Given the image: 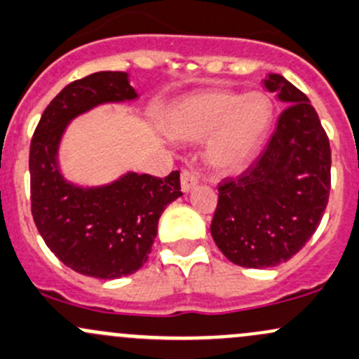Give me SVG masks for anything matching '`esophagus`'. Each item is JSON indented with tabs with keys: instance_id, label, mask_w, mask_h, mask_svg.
Here are the masks:
<instances>
[{
	"instance_id": "obj_1",
	"label": "esophagus",
	"mask_w": 359,
	"mask_h": 359,
	"mask_svg": "<svg viewBox=\"0 0 359 359\" xmlns=\"http://www.w3.org/2000/svg\"><path fill=\"white\" fill-rule=\"evenodd\" d=\"M199 184V177L196 175V172L192 170H182L180 172V187L184 192H189L192 187H196Z\"/></svg>"
}]
</instances>
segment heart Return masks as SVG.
Wrapping results in <instances>:
<instances>
[{
  "mask_svg": "<svg viewBox=\"0 0 359 359\" xmlns=\"http://www.w3.org/2000/svg\"><path fill=\"white\" fill-rule=\"evenodd\" d=\"M271 120L273 104L266 94L208 90L184 100L170 118V129L189 141L211 137L206 149L210 163L239 170L262 148Z\"/></svg>",
  "mask_w": 359,
  "mask_h": 359,
  "instance_id": "obj_1",
  "label": "heart"
}]
</instances>
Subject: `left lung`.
<instances>
[{
    "label": "left lung",
    "instance_id": "8db88e82",
    "mask_svg": "<svg viewBox=\"0 0 359 359\" xmlns=\"http://www.w3.org/2000/svg\"><path fill=\"white\" fill-rule=\"evenodd\" d=\"M266 89L287 103L262 156L218 186L211 236L232 263L270 269L299 252L322 222L330 194V142L308 96L282 75Z\"/></svg>",
    "mask_w": 359,
    "mask_h": 359
}]
</instances>
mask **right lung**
Masks as SVG:
<instances>
[{
  "mask_svg": "<svg viewBox=\"0 0 359 359\" xmlns=\"http://www.w3.org/2000/svg\"><path fill=\"white\" fill-rule=\"evenodd\" d=\"M126 72H96L65 86L46 107L30 141V211L56 258L86 277H126L148 262L158 220L180 191V173L165 179L127 173L116 182L82 189L67 182L56 151L72 118L110 101L134 100Z\"/></svg>",
  "mask_w": 359,
  "mask_h": 359,
  "instance_id": "right-lung-1",
  "label": "right lung"
}]
</instances>
